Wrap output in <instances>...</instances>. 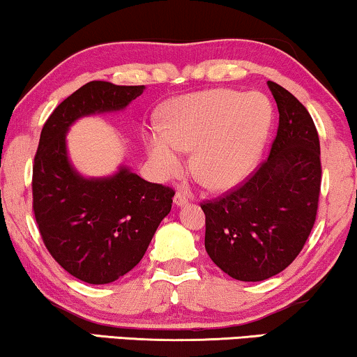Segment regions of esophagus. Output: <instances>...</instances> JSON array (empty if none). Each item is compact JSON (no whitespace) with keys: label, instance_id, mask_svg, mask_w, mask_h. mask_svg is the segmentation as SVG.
Here are the masks:
<instances>
[{"label":"esophagus","instance_id":"esophagus-1","mask_svg":"<svg viewBox=\"0 0 357 357\" xmlns=\"http://www.w3.org/2000/svg\"><path fill=\"white\" fill-rule=\"evenodd\" d=\"M174 204L177 206V208H182V206H187V204H188L187 196L182 195V193H175V196H174Z\"/></svg>","mask_w":357,"mask_h":357}]
</instances>
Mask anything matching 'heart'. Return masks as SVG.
<instances>
[{
  "label": "heart",
  "instance_id": "b5f03b06",
  "mask_svg": "<svg viewBox=\"0 0 357 357\" xmlns=\"http://www.w3.org/2000/svg\"><path fill=\"white\" fill-rule=\"evenodd\" d=\"M272 121V106L261 93L206 90L170 101L164 127H149L144 143L162 177L177 174L183 151L193 149V174L208 188L224 191L240 185L256 167Z\"/></svg>",
  "mask_w": 357,
  "mask_h": 357
}]
</instances>
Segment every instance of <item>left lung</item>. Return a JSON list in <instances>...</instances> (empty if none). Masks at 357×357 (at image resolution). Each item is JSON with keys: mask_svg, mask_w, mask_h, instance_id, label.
I'll return each instance as SVG.
<instances>
[{"mask_svg": "<svg viewBox=\"0 0 357 357\" xmlns=\"http://www.w3.org/2000/svg\"><path fill=\"white\" fill-rule=\"evenodd\" d=\"M278 130L267 161L241 187L206 201V251L227 275L261 282L291 264L317 215L320 144L314 121L290 91L267 82Z\"/></svg>", "mask_w": 357, "mask_h": 357, "instance_id": "left-lung-1", "label": "left lung"}]
</instances>
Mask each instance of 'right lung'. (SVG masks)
<instances>
[{"label":"right lung","mask_w":357,"mask_h":357,"mask_svg":"<svg viewBox=\"0 0 357 357\" xmlns=\"http://www.w3.org/2000/svg\"><path fill=\"white\" fill-rule=\"evenodd\" d=\"M144 85L89 82L45 122L33 161V213L56 262L82 282L105 285L130 272L146 252L175 191L121 166L109 177H84L72 166L66 133L77 119L122 111Z\"/></svg>","instance_id":"1"}]
</instances>
